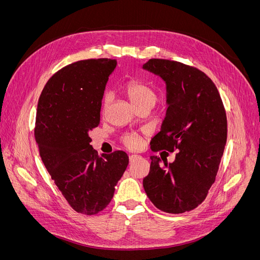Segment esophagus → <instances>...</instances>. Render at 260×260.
<instances>
[{"mask_svg": "<svg viewBox=\"0 0 260 260\" xmlns=\"http://www.w3.org/2000/svg\"><path fill=\"white\" fill-rule=\"evenodd\" d=\"M139 158H141V156H139V155H130V157H129V159H130V162L132 164V162H135L137 159H139Z\"/></svg>", "mask_w": 260, "mask_h": 260, "instance_id": "1", "label": "esophagus"}]
</instances>
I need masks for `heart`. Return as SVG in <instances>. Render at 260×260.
<instances>
[{"instance_id":"heart-1","label":"heart","mask_w":260,"mask_h":260,"mask_svg":"<svg viewBox=\"0 0 260 260\" xmlns=\"http://www.w3.org/2000/svg\"><path fill=\"white\" fill-rule=\"evenodd\" d=\"M123 91L136 107L143 104H151L153 106L157 100L154 90L138 80L128 81L123 85ZM109 102H111V94L106 93L103 98V111L107 108ZM123 143L130 148H138L141 145V139L137 135H129L123 138Z\"/></svg>"}]
</instances>
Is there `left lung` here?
Here are the masks:
<instances>
[{
  "label": "left lung",
  "mask_w": 260,
  "mask_h": 260,
  "mask_svg": "<svg viewBox=\"0 0 260 260\" xmlns=\"http://www.w3.org/2000/svg\"><path fill=\"white\" fill-rule=\"evenodd\" d=\"M143 69L166 83L168 108L152 151L178 149L170 164L151 156L143 186L157 208L182 214L198 207L215 182L226 142L225 111L215 83L198 68L154 58Z\"/></svg>",
  "instance_id": "left-lung-1"
}]
</instances>
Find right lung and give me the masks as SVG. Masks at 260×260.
Instances as JSON below:
<instances>
[{
  "instance_id": "right-lung-1",
  "label": "right lung",
  "mask_w": 260,
  "mask_h": 260,
  "mask_svg": "<svg viewBox=\"0 0 260 260\" xmlns=\"http://www.w3.org/2000/svg\"><path fill=\"white\" fill-rule=\"evenodd\" d=\"M116 66L108 58L70 64L51 78L38 102L35 136L42 161L69 205L84 215L108 205L129 164L122 151L100 157L90 144Z\"/></svg>"
}]
</instances>
